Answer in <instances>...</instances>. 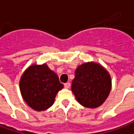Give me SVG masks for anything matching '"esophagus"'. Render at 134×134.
<instances>
[{"label": "esophagus", "instance_id": "esophagus-1", "mask_svg": "<svg viewBox=\"0 0 134 134\" xmlns=\"http://www.w3.org/2000/svg\"><path fill=\"white\" fill-rule=\"evenodd\" d=\"M70 82H67V83L64 84V87L65 88L68 89V88H70Z\"/></svg>", "mask_w": 134, "mask_h": 134}]
</instances>
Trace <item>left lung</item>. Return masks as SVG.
<instances>
[{
	"label": "left lung",
	"mask_w": 134,
	"mask_h": 134,
	"mask_svg": "<svg viewBox=\"0 0 134 134\" xmlns=\"http://www.w3.org/2000/svg\"><path fill=\"white\" fill-rule=\"evenodd\" d=\"M111 87V78L108 70L99 63L90 62L76 68L71 90L79 104L93 109L105 102Z\"/></svg>",
	"instance_id": "1"
}]
</instances>
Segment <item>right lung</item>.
<instances>
[{
    "instance_id": "obj_1",
    "label": "right lung",
    "mask_w": 134,
    "mask_h": 134,
    "mask_svg": "<svg viewBox=\"0 0 134 134\" xmlns=\"http://www.w3.org/2000/svg\"><path fill=\"white\" fill-rule=\"evenodd\" d=\"M19 85L24 100L36 111L50 108L56 94L64 87L57 74L46 64L30 66L22 74Z\"/></svg>"
}]
</instances>
